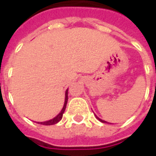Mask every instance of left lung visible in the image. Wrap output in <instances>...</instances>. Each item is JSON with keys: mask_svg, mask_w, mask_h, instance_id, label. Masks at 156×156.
<instances>
[{"mask_svg": "<svg viewBox=\"0 0 156 156\" xmlns=\"http://www.w3.org/2000/svg\"><path fill=\"white\" fill-rule=\"evenodd\" d=\"M95 116H96V118H97V119H98V120H99V121H101L102 123H107V122H106V121H105V120H102L101 119H99V118H98V116H97V115H95Z\"/></svg>", "mask_w": 156, "mask_h": 156, "instance_id": "left-lung-1", "label": "left lung"}]
</instances>
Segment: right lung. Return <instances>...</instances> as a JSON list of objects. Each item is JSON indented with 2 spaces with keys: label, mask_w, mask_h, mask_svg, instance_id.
<instances>
[{
  "label": "right lung",
  "mask_w": 156,
  "mask_h": 156,
  "mask_svg": "<svg viewBox=\"0 0 156 156\" xmlns=\"http://www.w3.org/2000/svg\"><path fill=\"white\" fill-rule=\"evenodd\" d=\"M68 88L66 90L65 92V102H64V105H63V108L61 110V112L58 114L57 116L53 119H51L50 120L48 121H45V122H40L38 124H43V125H52V124H55L58 123L59 121L61 120L62 118V115H63V113H64L65 109H66V106H67V103H68Z\"/></svg>",
  "instance_id": "obj_1"
}]
</instances>
